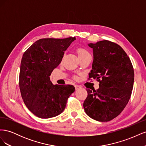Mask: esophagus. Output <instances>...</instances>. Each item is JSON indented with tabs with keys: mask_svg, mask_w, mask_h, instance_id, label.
<instances>
[{
	"mask_svg": "<svg viewBox=\"0 0 146 146\" xmlns=\"http://www.w3.org/2000/svg\"><path fill=\"white\" fill-rule=\"evenodd\" d=\"M81 88H82V87H81L80 85H75V88H76V90L80 89Z\"/></svg>",
	"mask_w": 146,
	"mask_h": 146,
	"instance_id": "esophagus-1",
	"label": "esophagus"
}]
</instances>
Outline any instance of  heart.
Masks as SVG:
<instances>
[{"mask_svg": "<svg viewBox=\"0 0 146 146\" xmlns=\"http://www.w3.org/2000/svg\"><path fill=\"white\" fill-rule=\"evenodd\" d=\"M77 52L78 58H82V57L85 56L87 55H90V53L88 52L86 49L82 47H79L77 49Z\"/></svg>", "mask_w": 146, "mask_h": 146, "instance_id": "1", "label": "heart"}]
</instances>
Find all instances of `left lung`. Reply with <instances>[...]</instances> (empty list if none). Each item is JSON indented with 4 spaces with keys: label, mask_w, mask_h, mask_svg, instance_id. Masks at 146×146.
Segmentation results:
<instances>
[{
    "label": "left lung",
    "mask_w": 146,
    "mask_h": 146,
    "mask_svg": "<svg viewBox=\"0 0 146 146\" xmlns=\"http://www.w3.org/2000/svg\"><path fill=\"white\" fill-rule=\"evenodd\" d=\"M88 45L92 48L94 58L89 77L99 82V88L86 90L83 108L94 120L110 121L129 102L134 82L133 66L125 52L116 43L104 40Z\"/></svg>",
    "instance_id": "obj_1"
}]
</instances>
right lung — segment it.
Wrapping results in <instances>:
<instances>
[{
	"label": "right lung",
	"mask_w": 146,
	"mask_h": 146,
	"mask_svg": "<svg viewBox=\"0 0 146 146\" xmlns=\"http://www.w3.org/2000/svg\"><path fill=\"white\" fill-rule=\"evenodd\" d=\"M76 39L75 37L40 39L24 53L19 73L21 94L26 107L38 117L59 115L75 91L72 85H53L49 76Z\"/></svg>",
	"instance_id": "add662e5"
}]
</instances>
